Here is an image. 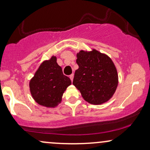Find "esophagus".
Returning a JSON list of instances; mask_svg holds the SVG:
<instances>
[{"label": "esophagus", "instance_id": "1", "mask_svg": "<svg viewBox=\"0 0 150 150\" xmlns=\"http://www.w3.org/2000/svg\"><path fill=\"white\" fill-rule=\"evenodd\" d=\"M69 77H70V80H71L72 82H73V77H74V75H73V74H72V75H70Z\"/></svg>", "mask_w": 150, "mask_h": 150}]
</instances>
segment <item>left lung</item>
<instances>
[{"instance_id":"1","label":"left lung","mask_w":150,"mask_h":150,"mask_svg":"<svg viewBox=\"0 0 150 150\" xmlns=\"http://www.w3.org/2000/svg\"><path fill=\"white\" fill-rule=\"evenodd\" d=\"M73 84L86 101L91 104L106 103L113 97L118 84V76L114 63L105 53L92 49L81 50L77 53Z\"/></svg>"}]
</instances>
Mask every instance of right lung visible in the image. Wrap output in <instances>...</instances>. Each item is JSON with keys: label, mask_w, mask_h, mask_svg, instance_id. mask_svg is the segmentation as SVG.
Instances as JSON below:
<instances>
[{"label": "right lung", "mask_w": 150, "mask_h": 150, "mask_svg": "<svg viewBox=\"0 0 150 150\" xmlns=\"http://www.w3.org/2000/svg\"><path fill=\"white\" fill-rule=\"evenodd\" d=\"M71 80L63 75L56 56L43 61L30 81V89L34 101L47 108L56 107Z\"/></svg>", "instance_id": "obj_1"}]
</instances>
